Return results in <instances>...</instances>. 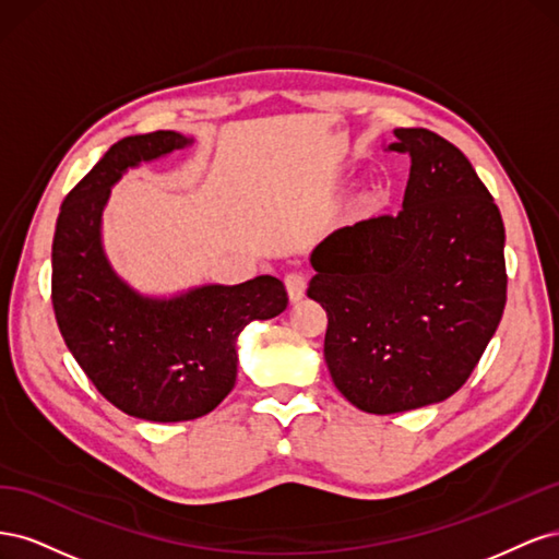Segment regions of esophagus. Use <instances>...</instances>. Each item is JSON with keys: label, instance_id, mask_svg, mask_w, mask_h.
<instances>
[{"label": "esophagus", "instance_id": "1", "mask_svg": "<svg viewBox=\"0 0 559 559\" xmlns=\"http://www.w3.org/2000/svg\"><path fill=\"white\" fill-rule=\"evenodd\" d=\"M306 289H308V284H306V280H302L300 275H289V277H286V296H289L292 306H298V302L306 298Z\"/></svg>", "mask_w": 559, "mask_h": 559}]
</instances>
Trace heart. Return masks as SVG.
Wrapping results in <instances>:
<instances>
[{"instance_id":"obj_1","label":"heart","mask_w":559,"mask_h":559,"mask_svg":"<svg viewBox=\"0 0 559 559\" xmlns=\"http://www.w3.org/2000/svg\"><path fill=\"white\" fill-rule=\"evenodd\" d=\"M376 207V195L370 189H359L357 193H354L347 205H345V222L349 224H357L361 222V218H366L370 212H373Z\"/></svg>"}]
</instances>
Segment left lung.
<instances>
[{"label": "left lung", "mask_w": 559, "mask_h": 559, "mask_svg": "<svg viewBox=\"0 0 559 559\" xmlns=\"http://www.w3.org/2000/svg\"><path fill=\"white\" fill-rule=\"evenodd\" d=\"M389 148L411 158L403 210L321 240L308 289L333 384L373 415L450 399L506 306L503 222L468 158L425 128H396Z\"/></svg>", "instance_id": "left-lung-1"}]
</instances>
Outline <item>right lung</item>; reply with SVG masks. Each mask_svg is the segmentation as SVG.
<instances>
[{"mask_svg":"<svg viewBox=\"0 0 559 559\" xmlns=\"http://www.w3.org/2000/svg\"><path fill=\"white\" fill-rule=\"evenodd\" d=\"M193 142L175 130L116 142L64 198L50 253V289L64 345L99 394L146 421L212 413L235 386L245 326L282 314L289 302L273 275L156 296L116 273L103 242L111 189L128 170Z\"/></svg>","mask_w":559,"mask_h":559,"instance_id":"right-lung-1","label":"right lung"}]
</instances>
